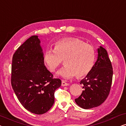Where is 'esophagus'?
<instances>
[{
	"instance_id": "34e87169",
	"label": "esophagus",
	"mask_w": 126,
	"mask_h": 126,
	"mask_svg": "<svg viewBox=\"0 0 126 126\" xmlns=\"http://www.w3.org/2000/svg\"><path fill=\"white\" fill-rule=\"evenodd\" d=\"M61 85L63 86V87H64V86H68V85H69V84L65 82V81H62V83H61Z\"/></svg>"
}]
</instances>
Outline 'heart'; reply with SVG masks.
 <instances>
[{
  "label": "heart",
  "mask_w": 126,
  "mask_h": 126,
  "mask_svg": "<svg viewBox=\"0 0 126 126\" xmlns=\"http://www.w3.org/2000/svg\"><path fill=\"white\" fill-rule=\"evenodd\" d=\"M95 59L94 47L75 38L58 41L54 50H48L44 54L45 63L51 72H54L64 60L65 66L57 74L65 79L75 75L78 78L86 76L92 70Z\"/></svg>",
  "instance_id": "b5f03b06"
}]
</instances>
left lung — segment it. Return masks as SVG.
I'll return each mask as SVG.
<instances>
[{
    "label": "left lung",
    "mask_w": 126,
    "mask_h": 126,
    "mask_svg": "<svg viewBox=\"0 0 126 126\" xmlns=\"http://www.w3.org/2000/svg\"><path fill=\"white\" fill-rule=\"evenodd\" d=\"M98 56L92 70L80 81L82 92L75 99L76 104L84 109L99 106L107 98L112 81L113 70L107 51L102 46L97 49Z\"/></svg>",
    "instance_id": "obj_1"
}]
</instances>
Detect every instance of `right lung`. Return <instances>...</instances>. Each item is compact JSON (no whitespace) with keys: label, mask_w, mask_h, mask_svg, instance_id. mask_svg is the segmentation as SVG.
<instances>
[{"label":"right lung","mask_w":126,"mask_h":126,"mask_svg":"<svg viewBox=\"0 0 126 126\" xmlns=\"http://www.w3.org/2000/svg\"><path fill=\"white\" fill-rule=\"evenodd\" d=\"M37 35L27 39L13 57L11 85L21 104L29 111L44 114L54 103V92L61 81L44 64V53Z\"/></svg>","instance_id":"obj_1"}]
</instances>
